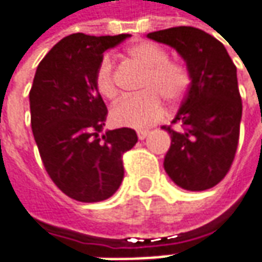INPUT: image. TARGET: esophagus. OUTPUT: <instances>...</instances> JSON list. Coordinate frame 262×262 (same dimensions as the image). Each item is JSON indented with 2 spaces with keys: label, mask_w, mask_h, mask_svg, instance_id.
Returning <instances> with one entry per match:
<instances>
[{
  "label": "esophagus",
  "mask_w": 262,
  "mask_h": 262,
  "mask_svg": "<svg viewBox=\"0 0 262 262\" xmlns=\"http://www.w3.org/2000/svg\"><path fill=\"white\" fill-rule=\"evenodd\" d=\"M149 135V130H138V138H139L140 140L146 139V136Z\"/></svg>",
  "instance_id": "34e87169"
}]
</instances>
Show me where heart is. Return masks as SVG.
Masks as SVG:
<instances>
[{"label":"heart","instance_id":"1","mask_svg":"<svg viewBox=\"0 0 262 262\" xmlns=\"http://www.w3.org/2000/svg\"><path fill=\"white\" fill-rule=\"evenodd\" d=\"M127 58L145 69L140 79L142 93L123 100L113 110L114 122L127 127H146L161 120L165 112V97L180 100L190 85V74L183 63L169 60L165 50L157 45L142 41L132 45ZM95 88L107 100H116L119 88L113 75V62L103 58L95 71Z\"/></svg>","mask_w":262,"mask_h":262}]
</instances>
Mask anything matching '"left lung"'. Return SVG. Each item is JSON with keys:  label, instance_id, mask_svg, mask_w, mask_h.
I'll use <instances>...</instances> for the list:
<instances>
[{"label": "left lung", "instance_id": "obj_1", "mask_svg": "<svg viewBox=\"0 0 262 262\" xmlns=\"http://www.w3.org/2000/svg\"><path fill=\"white\" fill-rule=\"evenodd\" d=\"M149 39L177 50L184 59L190 85L172 123L164 168L178 187L203 191L228 174L238 148L242 101L236 67L217 39L195 27L148 33Z\"/></svg>", "mask_w": 262, "mask_h": 262}]
</instances>
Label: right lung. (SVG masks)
I'll return each instance as SVG.
<instances>
[{"mask_svg": "<svg viewBox=\"0 0 262 262\" xmlns=\"http://www.w3.org/2000/svg\"><path fill=\"white\" fill-rule=\"evenodd\" d=\"M129 36L69 34L41 59L33 79L32 130L43 165L59 190L82 203L103 202L117 191L123 154L138 142L129 127L100 135L107 107L94 82L104 52Z\"/></svg>", "mask_w": 262, "mask_h": 262, "instance_id": "1", "label": "right lung"}]
</instances>
